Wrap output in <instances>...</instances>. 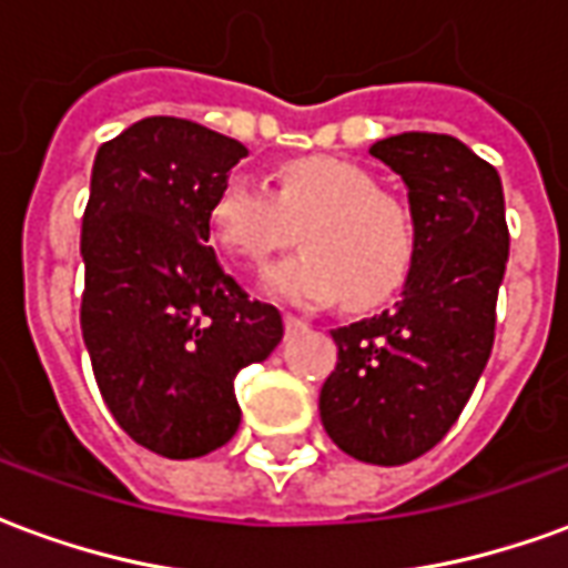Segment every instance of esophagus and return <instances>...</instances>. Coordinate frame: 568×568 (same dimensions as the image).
Wrapping results in <instances>:
<instances>
[{"mask_svg": "<svg viewBox=\"0 0 568 568\" xmlns=\"http://www.w3.org/2000/svg\"><path fill=\"white\" fill-rule=\"evenodd\" d=\"M307 328V322L297 320V316H292V313H285V332L295 334V332H304Z\"/></svg>", "mask_w": 568, "mask_h": 568, "instance_id": "1", "label": "esophagus"}]
</instances>
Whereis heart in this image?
I'll return each mask as SVG.
<instances>
[{
    "label": "heart",
    "mask_w": 568,
    "mask_h": 568,
    "mask_svg": "<svg viewBox=\"0 0 568 568\" xmlns=\"http://www.w3.org/2000/svg\"><path fill=\"white\" fill-rule=\"evenodd\" d=\"M215 243L248 267H261L301 231L292 258L264 273V292L292 304L371 310L402 292L417 264V227L405 203L381 194L377 179L341 158H295L276 173V194L234 173L210 203Z\"/></svg>",
    "instance_id": "heart-1"
}]
</instances>
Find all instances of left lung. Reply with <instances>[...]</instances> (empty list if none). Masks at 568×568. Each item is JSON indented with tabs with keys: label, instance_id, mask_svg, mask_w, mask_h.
<instances>
[{
	"label": "left lung",
	"instance_id": "1",
	"mask_svg": "<svg viewBox=\"0 0 568 568\" xmlns=\"http://www.w3.org/2000/svg\"><path fill=\"white\" fill-rule=\"evenodd\" d=\"M371 154L405 182L417 264L395 310L332 332L320 417L358 463L405 465L450 432L487 368L508 224L499 173L465 142L402 133Z\"/></svg>",
	"mask_w": 568,
	"mask_h": 568
}]
</instances>
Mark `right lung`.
<instances>
[{
	"label": "right lung",
	"instance_id": "obj_1",
	"mask_svg": "<svg viewBox=\"0 0 568 568\" xmlns=\"http://www.w3.org/2000/svg\"><path fill=\"white\" fill-rule=\"evenodd\" d=\"M246 149L182 118H142L93 158L81 222V334L118 426L166 459L240 428L234 381L283 341L273 304L219 267L210 203Z\"/></svg>",
	"mask_w": 568,
	"mask_h": 568
}]
</instances>
